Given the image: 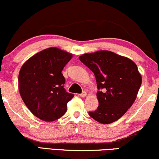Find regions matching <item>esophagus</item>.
Returning <instances> with one entry per match:
<instances>
[{
	"mask_svg": "<svg viewBox=\"0 0 159 159\" xmlns=\"http://www.w3.org/2000/svg\"><path fill=\"white\" fill-rule=\"evenodd\" d=\"M87 93L86 92H83V93H81V94H80V96L81 97V98H84V97L87 96Z\"/></svg>",
	"mask_w": 159,
	"mask_h": 159,
	"instance_id": "34e87169",
	"label": "esophagus"
}]
</instances>
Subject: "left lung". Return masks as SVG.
I'll return each instance as SVG.
<instances>
[{
    "label": "left lung",
    "mask_w": 159,
    "mask_h": 159,
    "mask_svg": "<svg viewBox=\"0 0 159 159\" xmlns=\"http://www.w3.org/2000/svg\"><path fill=\"white\" fill-rule=\"evenodd\" d=\"M80 61L95 76L98 107L89 115L101 124H110L122 117L136 99L142 81L134 61L108 50L85 53Z\"/></svg>",
    "instance_id": "1"
}]
</instances>
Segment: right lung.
I'll list each match as a JSON object with an SVG mask.
<instances>
[{
    "instance_id": "1",
    "label": "right lung",
    "mask_w": 159,
    "mask_h": 159,
    "mask_svg": "<svg viewBox=\"0 0 159 159\" xmlns=\"http://www.w3.org/2000/svg\"><path fill=\"white\" fill-rule=\"evenodd\" d=\"M72 56L66 51L49 47L32 55L20 68L19 93L30 112L42 121H54L62 117L66 104L74 97L65 90L61 73Z\"/></svg>"
}]
</instances>
